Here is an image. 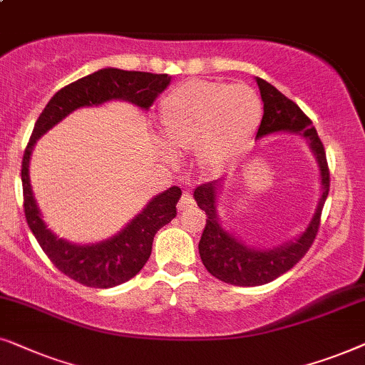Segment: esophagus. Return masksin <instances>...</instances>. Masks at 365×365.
Wrapping results in <instances>:
<instances>
[{
  "label": "esophagus",
  "instance_id": "obj_1",
  "mask_svg": "<svg viewBox=\"0 0 365 365\" xmlns=\"http://www.w3.org/2000/svg\"><path fill=\"white\" fill-rule=\"evenodd\" d=\"M193 205H195V200H193V197L190 195V193H183L177 207L180 212H183V210H187V208H192Z\"/></svg>",
  "mask_w": 365,
  "mask_h": 365
}]
</instances>
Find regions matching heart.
Here are the masks:
<instances>
[{"label":"heart","instance_id":"b5f03b06","mask_svg":"<svg viewBox=\"0 0 365 365\" xmlns=\"http://www.w3.org/2000/svg\"><path fill=\"white\" fill-rule=\"evenodd\" d=\"M262 118L250 86L193 80L160 105V135L175 152L197 150L202 168L215 170L244 147Z\"/></svg>","mask_w":365,"mask_h":365}]
</instances>
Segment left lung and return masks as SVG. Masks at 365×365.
<instances>
[{"mask_svg": "<svg viewBox=\"0 0 365 365\" xmlns=\"http://www.w3.org/2000/svg\"><path fill=\"white\" fill-rule=\"evenodd\" d=\"M255 81L259 85L262 101H264V116H262L255 140L280 132L302 135L307 140L320 170V198L312 220L309 222L307 228L297 239L272 247V249H254V247L245 245V242L235 239V235L228 233L222 227L217 210L222 180H213V182L203 183L195 188L193 198L207 215L205 228H203L202 239L198 242L200 259L205 269L215 279L225 282V284L239 285V287H257V285L269 284L292 269L307 254L319 232L320 215H322V208L330 187L324 145L320 142L312 121L292 100L282 95L275 86L267 83L262 78H255Z\"/></svg>", "mask_w": 365, "mask_h": 365, "instance_id": "1", "label": "left lung"}]
</instances>
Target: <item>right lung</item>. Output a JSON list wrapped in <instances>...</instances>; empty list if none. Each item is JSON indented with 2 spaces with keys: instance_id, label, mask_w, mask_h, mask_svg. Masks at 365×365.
Here are the masks:
<instances>
[{
  "instance_id": "1",
  "label": "right lung",
  "mask_w": 365,
  "mask_h": 365,
  "mask_svg": "<svg viewBox=\"0 0 365 365\" xmlns=\"http://www.w3.org/2000/svg\"><path fill=\"white\" fill-rule=\"evenodd\" d=\"M170 80L172 76L168 75L103 68L56 91L38 116L21 163L24 217L53 265L78 284L110 289L133 279L152 254L155 233L177 215V202L182 197V190L172 187L158 193L128 222V225L110 239L96 244H71L65 239H58L41 218L30 183L33 147L48 130L60 123L71 111L83 106H98L111 100H123L142 110H148L155 98L170 85Z\"/></svg>"
}]
</instances>
